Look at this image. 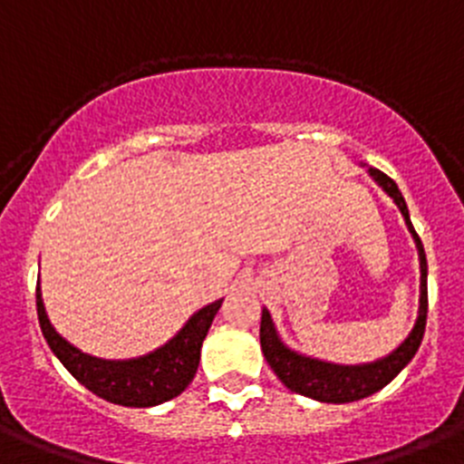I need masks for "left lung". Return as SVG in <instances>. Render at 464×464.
Wrapping results in <instances>:
<instances>
[{
  "label": "left lung",
  "instance_id": "8db88e82",
  "mask_svg": "<svg viewBox=\"0 0 464 464\" xmlns=\"http://www.w3.org/2000/svg\"><path fill=\"white\" fill-rule=\"evenodd\" d=\"M369 176L393 198V203L401 210L402 219L408 224V231L412 233L414 245L419 252V270H421V284H419V311L414 327L405 341L398 345L396 350L380 357L369 363H334V362H323V359L306 357V354L297 353V350L288 348L281 341L279 332H276L275 323H272L270 311L263 309L261 315V348L266 354L270 369L275 371L276 378L291 389V392L300 393V396L314 398L320 402H353L362 401V398L371 396V393L380 392L387 387L398 373H401L412 357L417 354L419 345H421L423 330H426V314H428V263L423 245L419 240L417 231L410 219L408 203L402 198L398 185L389 179L387 173L380 169L369 167Z\"/></svg>",
  "mask_w": 464,
  "mask_h": 464
}]
</instances>
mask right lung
Segmentation results:
<instances>
[{"mask_svg":"<svg viewBox=\"0 0 464 464\" xmlns=\"http://www.w3.org/2000/svg\"><path fill=\"white\" fill-rule=\"evenodd\" d=\"M222 300H215L189 315L180 332L158 350L132 359H101L82 353L68 343L52 327L41 295V281L36 284V311L41 332L56 359L68 373L84 384L95 396L105 398L123 408H153L183 393L194 380L201 359V345L218 315Z\"/></svg>","mask_w":464,"mask_h":464,"instance_id":"obj_1","label":"right lung"}]
</instances>
